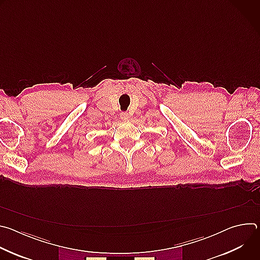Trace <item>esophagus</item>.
<instances>
[{"label":"esophagus","instance_id":"1","mask_svg":"<svg viewBox=\"0 0 260 260\" xmlns=\"http://www.w3.org/2000/svg\"><path fill=\"white\" fill-rule=\"evenodd\" d=\"M120 117H121V119H123V120H128V119H129V115H128L126 112H122V113L120 114Z\"/></svg>","mask_w":260,"mask_h":260}]
</instances>
